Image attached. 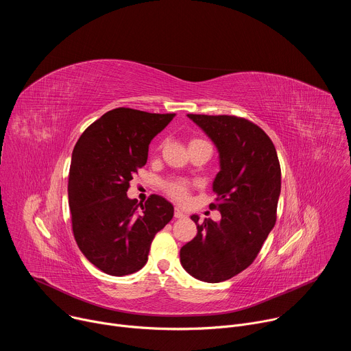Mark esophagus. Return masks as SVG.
Returning <instances> with one entry per match:
<instances>
[{"mask_svg":"<svg viewBox=\"0 0 351 351\" xmlns=\"http://www.w3.org/2000/svg\"><path fill=\"white\" fill-rule=\"evenodd\" d=\"M184 217H186V214L179 207H176L175 208V218H184Z\"/></svg>","mask_w":351,"mask_h":351,"instance_id":"obj_1","label":"esophagus"}]
</instances>
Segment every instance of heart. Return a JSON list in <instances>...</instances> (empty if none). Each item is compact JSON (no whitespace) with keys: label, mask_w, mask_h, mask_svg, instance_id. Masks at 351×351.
Here are the masks:
<instances>
[{"label":"heart","mask_w":351,"mask_h":351,"mask_svg":"<svg viewBox=\"0 0 351 351\" xmlns=\"http://www.w3.org/2000/svg\"><path fill=\"white\" fill-rule=\"evenodd\" d=\"M198 141H204V140L193 138V140L190 141V144H191V143H198ZM189 189H190V186H189V183L184 182V180H169V182L165 183V190H167V193H168L171 197L179 199V202H183V199L187 198V195H189Z\"/></svg>","instance_id":"heart-1"}]
</instances>
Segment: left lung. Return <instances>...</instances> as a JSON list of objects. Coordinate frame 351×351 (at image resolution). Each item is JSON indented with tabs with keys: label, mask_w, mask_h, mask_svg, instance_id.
<instances>
[{
	"label": "left lung",
	"mask_w": 351,
	"mask_h": 351,
	"mask_svg": "<svg viewBox=\"0 0 351 351\" xmlns=\"http://www.w3.org/2000/svg\"><path fill=\"white\" fill-rule=\"evenodd\" d=\"M214 141L221 171L210 208L219 222L198 223L197 234L180 248L182 267L195 279L218 283L253 264L276 222L280 165L272 140L252 121L233 115H187Z\"/></svg>",
	"instance_id": "obj_1"
}]
</instances>
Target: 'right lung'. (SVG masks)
<instances>
[{"label": "right lung", "mask_w": 351, "mask_h": 351, "mask_svg": "<svg viewBox=\"0 0 351 351\" xmlns=\"http://www.w3.org/2000/svg\"><path fill=\"white\" fill-rule=\"evenodd\" d=\"M175 114L115 108L79 137L69 171L68 194L75 240L98 269L125 276L141 269L149 245L173 217L161 195L147 202L128 197L133 175L147 162L148 144Z\"/></svg>", "instance_id": "add662e5"}]
</instances>
